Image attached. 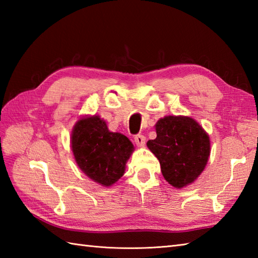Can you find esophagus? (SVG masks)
<instances>
[{"label":"esophagus","mask_w":258,"mask_h":258,"mask_svg":"<svg viewBox=\"0 0 258 258\" xmlns=\"http://www.w3.org/2000/svg\"><path fill=\"white\" fill-rule=\"evenodd\" d=\"M145 140H146L145 136L144 135H141V134L135 135V138H134V141H135L136 145H139V146H143L145 144Z\"/></svg>","instance_id":"1"}]
</instances>
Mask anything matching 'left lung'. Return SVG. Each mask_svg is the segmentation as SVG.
<instances>
[{"instance_id": "8db88e82", "label": "left lung", "mask_w": 258, "mask_h": 258, "mask_svg": "<svg viewBox=\"0 0 258 258\" xmlns=\"http://www.w3.org/2000/svg\"><path fill=\"white\" fill-rule=\"evenodd\" d=\"M156 139L147 147L161 164L164 178L176 188L191 184L204 171L211 142L204 128L188 116H165L155 125Z\"/></svg>"}]
</instances>
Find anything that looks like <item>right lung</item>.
Masks as SVG:
<instances>
[{"mask_svg": "<svg viewBox=\"0 0 258 258\" xmlns=\"http://www.w3.org/2000/svg\"><path fill=\"white\" fill-rule=\"evenodd\" d=\"M75 162L83 173L102 186L123 176L134 146L125 135L108 131L98 115L80 118L71 135Z\"/></svg>", "mask_w": 258, "mask_h": 258, "instance_id": "1", "label": "right lung"}]
</instances>
